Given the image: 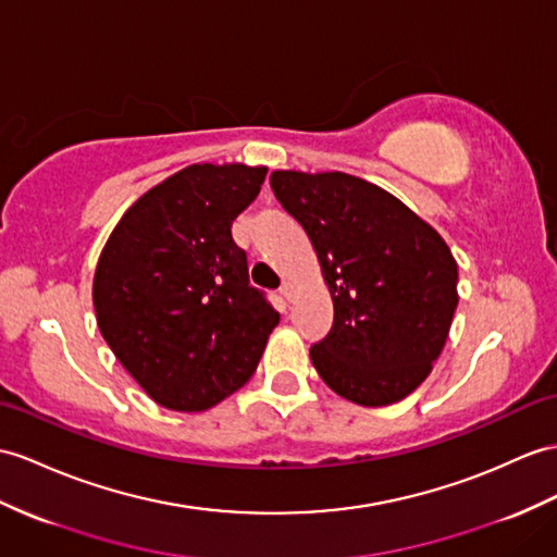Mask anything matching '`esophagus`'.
Instances as JSON below:
<instances>
[{
	"mask_svg": "<svg viewBox=\"0 0 557 557\" xmlns=\"http://www.w3.org/2000/svg\"><path fill=\"white\" fill-rule=\"evenodd\" d=\"M281 295H283V297H286V300H288V302L293 300V297H295V286H293V283H290V281H286V283H283V286H281Z\"/></svg>",
	"mask_w": 557,
	"mask_h": 557,
	"instance_id": "1",
	"label": "esophagus"
}]
</instances>
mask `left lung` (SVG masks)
Segmentation results:
<instances>
[{
    "label": "left lung",
    "mask_w": 557,
    "mask_h": 557,
    "mask_svg": "<svg viewBox=\"0 0 557 557\" xmlns=\"http://www.w3.org/2000/svg\"><path fill=\"white\" fill-rule=\"evenodd\" d=\"M329 286L331 333L309 349L335 395L359 406L409 397L442 355L458 305V264L423 216L345 172H271Z\"/></svg>",
    "instance_id": "left-lung-1"
}]
</instances>
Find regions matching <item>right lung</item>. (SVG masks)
I'll return each mask as SVG.
<instances>
[{"label": "right lung", "mask_w": 557, "mask_h": 557, "mask_svg": "<svg viewBox=\"0 0 557 557\" xmlns=\"http://www.w3.org/2000/svg\"><path fill=\"white\" fill-rule=\"evenodd\" d=\"M264 176L243 162L174 172L132 202L99 255L91 297L103 341L170 411H208L234 395L278 325L232 236Z\"/></svg>", "instance_id": "1"}]
</instances>
